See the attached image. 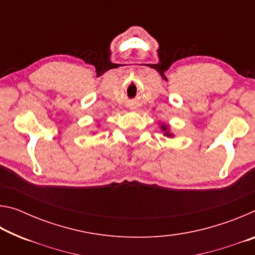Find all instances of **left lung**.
<instances>
[{"mask_svg": "<svg viewBox=\"0 0 255 255\" xmlns=\"http://www.w3.org/2000/svg\"><path fill=\"white\" fill-rule=\"evenodd\" d=\"M162 128H163V130H166V128H167V127H166V126H162ZM165 135H166V136H171V135H170V133H169V132H167V131L165 132Z\"/></svg>", "mask_w": 255, "mask_h": 255, "instance_id": "8db88e82", "label": "left lung"}]
</instances>
